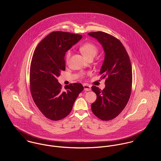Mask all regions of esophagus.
<instances>
[{
    "label": "esophagus",
    "instance_id": "esophagus-1",
    "mask_svg": "<svg viewBox=\"0 0 161 161\" xmlns=\"http://www.w3.org/2000/svg\"><path fill=\"white\" fill-rule=\"evenodd\" d=\"M83 86H84V89L86 91H90L91 90V86H89L87 84H84Z\"/></svg>",
    "mask_w": 161,
    "mask_h": 161
}]
</instances>
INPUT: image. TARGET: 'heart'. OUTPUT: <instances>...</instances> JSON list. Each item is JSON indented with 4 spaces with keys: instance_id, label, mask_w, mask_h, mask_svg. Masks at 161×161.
Returning a JSON list of instances; mask_svg holds the SVG:
<instances>
[{
    "instance_id": "b5f03b06",
    "label": "heart",
    "mask_w": 161,
    "mask_h": 161,
    "mask_svg": "<svg viewBox=\"0 0 161 161\" xmlns=\"http://www.w3.org/2000/svg\"><path fill=\"white\" fill-rule=\"evenodd\" d=\"M80 51L81 53L89 59L95 57L98 52V49L97 46L92 43H86L80 46ZM71 51L68 50L66 54V61L68 62L70 57Z\"/></svg>"
}]
</instances>
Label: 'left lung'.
Segmentation results:
<instances>
[{"label":"left lung","mask_w":161,"mask_h":161,"mask_svg":"<svg viewBox=\"0 0 161 161\" xmlns=\"http://www.w3.org/2000/svg\"><path fill=\"white\" fill-rule=\"evenodd\" d=\"M88 35L100 43L105 54L100 72V78H105V87L102 91L92 86L97 100L91 109L99 119L109 121L123 111L130 99L133 80L130 59L123 44L114 36L102 31Z\"/></svg>","instance_id":"8db88e82"}]
</instances>
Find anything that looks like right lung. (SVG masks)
I'll return each instance as SVG.
<instances>
[{"label":"right lung","instance_id":"1","mask_svg":"<svg viewBox=\"0 0 161 161\" xmlns=\"http://www.w3.org/2000/svg\"><path fill=\"white\" fill-rule=\"evenodd\" d=\"M82 36L64 31L49 33L36 46L30 69V91L33 101L47 118L60 120L69 115L79 94L84 90L80 83L62 86L57 79L66 70L64 56Z\"/></svg>","mask_w":161,"mask_h":161}]
</instances>
